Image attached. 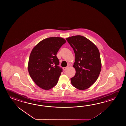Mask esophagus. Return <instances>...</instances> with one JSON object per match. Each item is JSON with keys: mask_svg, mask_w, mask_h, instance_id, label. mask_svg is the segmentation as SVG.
Returning a JSON list of instances; mask_svg holds the SVG:
<instances>
[{"mask_svg": "<svg viewBox=\"0 0 126 126\" xmlns=\"http://www.w3.org/2000/svg\"><path fill=\"white\" fill-rule=\"evenodd\" d=\"M67 68H68V67H63V69L64 70H65L66 69H67Z\"/></svg>", "mask_w": 126, "mask_h": 126, "instance_id": "34e87169", "label": "esophagus"}]
</instances>
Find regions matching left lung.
<instances>
[{
	"label": "left lung",
	"instance_id": "obj_1",
	"mask_svg": "<svg viewBox=\"0 0 126 126\" xmlns=\"http://www.w3.org/2000/svg\"><path fill=\"white\" fill-rule=\"evenodd\" d=\"M66 40L75 56L73 67L76 73L70 79L71 84L78 89H87L96 81L100 73L101 62L99 51L93 42L83 36H72Z\"/></svg>",
	"mask_w": 126,
	"mask_h": 126
}]
</instances>
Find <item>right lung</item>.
<instances>
[{
	"label": "right lung",
	"mask_w": 126,
	"mask_h": 126,
	"mask_svg": "<svg viewBox=\"0 0 126 126\" xmlns=\"http://www.w3.org/2000/svg\"><path fill=\"white\" fill-rule=\"evenodd\" d=\"M66 41L62 38L50 37L33 47L29 60V73L34 82L44 90L57 85L62 69L59 67L57 52Z\"/></svg>",
	"instance_id": "right-lung-1"
}]
</instances>
